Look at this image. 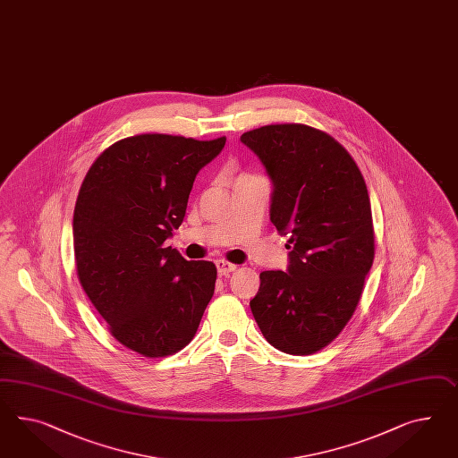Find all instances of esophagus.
I'll use <instances>...</instances> for the list:
<instances>
[{"instance_id": "obj_1", "label": "esophagus", "mask_w": 458, "mask_h": 458, "mask_svg": "<svg viewBox=\"0 0 458 458\" xmlns=\"http://www.w3.org/2000/svg\"><path fill=\"white\" fill-rule=\"evenodd\" d=\"M216 268H218V275L220 276H226V275L235 272L236 265L226 260H216Z\"/></svg>"}]
</instances>
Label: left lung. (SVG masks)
Returning a JSON list of instances; mask_svg holds the SVG:
<instances>
[{
	"instance_id": "left-lung-1",
	"label": "left lung",
	"mask_w": 458,
	"mask_h": 458,
	"mask_svg": "<svg viewBox=\"0 0 458 458\" xmlns=\"http://www.w3.org/2000/svg\"><path fill=\"white\" fill-rule=\"evenodd\" d=\"M240 140L272 178L270 220L292 250L288 272L260 273L250 307L270 345L317 353L350 322L375 257L363 174L334 136L309 124H267Z\"/></svg>"
}]
</instances>
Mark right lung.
Masks as SVG:
<instances>
[{"label":"right lung","instance_id":"obj_1","mask_svg":"<svg viewBox=\"0 0 458 458\" xmlns=\"http://www.w3.org/2000/svg\"><path fill=\"white\" fill-rule=\"evenodd\" d=\"M226 136H128L105 149L73 215L78 280L122 345L147 359L185 348L215 292L216 267L165 247L183 218L198 172Z\"/></svg>","mask_w":458,"mask_h":458}]
</instances>
